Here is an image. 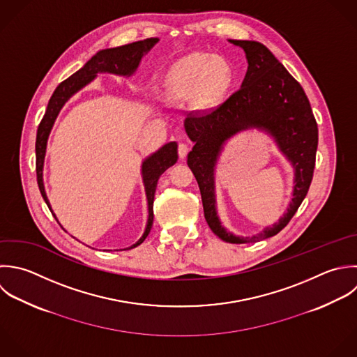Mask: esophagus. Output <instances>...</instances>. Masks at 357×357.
Returning <instances> with one entry per match:
<instances>
[{
  "label": "esophagus",
  "mask_w": 357,
  "mask_h": 357,
  "mask_svg": "<svg viewBox=\"0 0 357 357\" xmlns=\"http://www.w3.org/2000/svg\"><path fill=\"white\" fill-rule=\"evenodd\" d=\"M188 151H189V146H188L186 143H179V146H178V154H179V157H181V158H185L186 154H188Z\"/></svg>",
  "instance_id": "esophagus-1"
}]
</instances>
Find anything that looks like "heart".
<instances>
[{
  "label": "heart",
  "mask_w": 357,
  "mask_h": 357,
  "mask_svg": "<svg viewBox=\"0 0 357 357\" xmlns=\"http://www.w3.org/2000/svg\"><path fill=\"white\" fill-rule=\"evenodd\" d=\"M231 83L232 69L224 58L197 51L179 58L167 76V90L174 100L196 96L203 107L218 102Z\"/></svg>",
  "instance_id": "1"
}]
</instances>
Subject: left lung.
<instances>
[{
  "label": "left lung",
  "mask_w": 357,
  "mask_h": 357,
  "mask_svg": "<svg viewBox=\"0 0 357 357\" xmlns=\"http://www.w3.org/2000/svg\"><path fill=\"white\" fill-rule=\"evenodd\" d=\"M228 41L243 48L248 72L241 89L227 101L210 112L185 119V130L195 143L188 154V165L199 183L204 218L211 231L228 243H253L284 229L306 197L313 179L319 129L303 87L264 44L253 40ZM249 128L263 130L275 139L294 168V190L278 223L245 238L227 231L216 214L215 165L226 142Z\"/></svg>",
  "instance_id": "obj_1"
}]
</instances>
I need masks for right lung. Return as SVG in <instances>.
I'll return each mask as SVG.
<instances>
[{"mask_svg": "<svg viewBox=\"0 0 357 357\" xmlns=\"http://www.w3.org/2000/svg\"><path fill=\"white\" fill-rule=\"evenodd\" d=\"M158 43L157 37L135 41L126 45L115 47V48H105L100 50L96 55H93L77 72H75L72 76H69L66 80L58 84V87L54 90L45 114L38 125L37 129V137H36V172H37V183L40 193L48 206L50 211L55 217L45 189H44V181H43V168H44V157H45V150H47V142L48 136L51 133V129L54 126V122L65 105V102L76 94L80 89L87 86L90 82H93L98 73H112L118 76H132L142 58ZM178 160V144L176 142H169L164 144L161 149H158L155 153L149 155L147 158L143 160L142 162V178H143V185L146 190V197H147V208H149V218L147 224L144 228V232L142 238L132 245L130 248L126 249H133L143 243V241L147 238L150 234L151 225H153V203H154V193L157 188L158 178L161 176L162 172H165L169 167H172ZM56 220V217H55ZM125 249V250H126Z\"/></svg>", "mask_w": 357, "mask_h": 357, "instance_id": "add662e5", "label": "right lung"}]
</instances>
